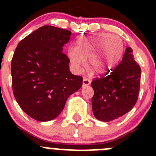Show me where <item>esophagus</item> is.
Instances as JSON below:
<instances>
[{
  "label": "esophagus",
  "mask_w": 156,
  "mask_h": 156,
  "mask_svg": "<svg viewBox=\"0 0 156 156\" xmlns=\"http://www.w3.org/2000/svg\"><path fill=\"white\" fill-rule=\"evenodd\" d=\"M90 84V81L88 78H84V80H83V87H85V86H88Z\"/></svg>",
  "instance_id": "obj_1"
}]
</instances>
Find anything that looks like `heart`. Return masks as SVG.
<instances>
[{
    "label": "heart",
    "instance_id": "1",
    "mask_svg": "<svg viewBox=\"0 0 156 156\" xmlns=\"http://www.w3.org/2000/svg\"><path fill=\"white\" fill-rule=\"evenodd\" d=\"M123 53L124 42L119 36L98 33L78 41L76 48L69 49L67 56L76 73L83 70L89 58V66L97 74L105 75L115 68Z\"/></svg>",
    "mask_w": 156,
    "mask_h": 156
}]
</instances>
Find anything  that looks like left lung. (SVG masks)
<instances>
[{
	"label": "left lung",
	"instance_id": "left-lung-1",
	"mask_svg": "<svg viewBox=\"0 0 156 156\" xmlns=\"http://www.w3.org/2000/svg\"><path fill=\"white\" fill-rule=\"evenodd\" d=\"M141 69L127 48L122 61L110 73L94 78L92 109L96 119L111 122L122 117L136 104L140 87Z\"/></svg>",
	"mask_w": 156,
	"mask_h": 156
}]
</instances>
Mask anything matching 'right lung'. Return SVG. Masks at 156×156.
<instances>
[{"label":"right lung","instance_id":"1","mask_svg":"<svg viewBox=\"0 0 156 156\" xmlns=\"http://www.w3.org/2000/svg\"><path fill=\"white\" fill-rule=\"evenodd\" d=\"M69 30L44 26L18 44L11 61L14 97L34 120L48 122L63 110L69 96L82 86L83 78L72 75L62 47Z\"/></svg>","mask_w":156,"mask_h":156}]
</instances>
